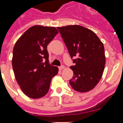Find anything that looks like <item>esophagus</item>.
<instances>
[{
	"instance_id": "1",
	"label": "esophagus",
	"mask_w": 123,
	"mask_h": 123,
	"mask_svg": "<svg viewBox=\"0 0 123 123\" xmlns=\"http://www.w3.org/2000/svg\"><path fill=\"white\" fill-rule=\"evenodd\" d=\"M64 66H60L59 68V69H60V70H62V69H64Z\"/></svg>"
}]
</instances>
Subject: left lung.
Listing matches in <instances>:
<instances>
[{
  "label": "left lung",
  "mask_w": 123,
  "mask_h": 123,
  "mask_svg": "<svg viewBox=\"0 0 123 123\" xmlns=\"http://www.w3.org/2000/svg\"><path fill=\"white\" fill-rule=\"evenodd\" d=\"M75 66L69 84L80 92L92 90L98 84L105 65L103 43L91 30L73 25L57 27Z\"/></svg>",
  "instance_id": "left-lung-1"
}]
</instances>
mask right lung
Masks as SVG:
<instances>
[{
  "mask_svg": "<svg viewBox=\"0 0 123 123\" xmlns=\"http://www.w3.org/2000/svg\"><path fill=\"white\" fill-rule=\"evenodd\" d=\"M58 32L54 27L32 26L14 44L12 59L14 77L23 92L31 98L46 95L52 78L58 73V68L48 63L47 51V45Z\"/></svg>",
  "mask_w": 123,
  "mask_h": 123,
  "instance_id": "right-lung-1",
  "label": "right lung"
}]
</instances>
